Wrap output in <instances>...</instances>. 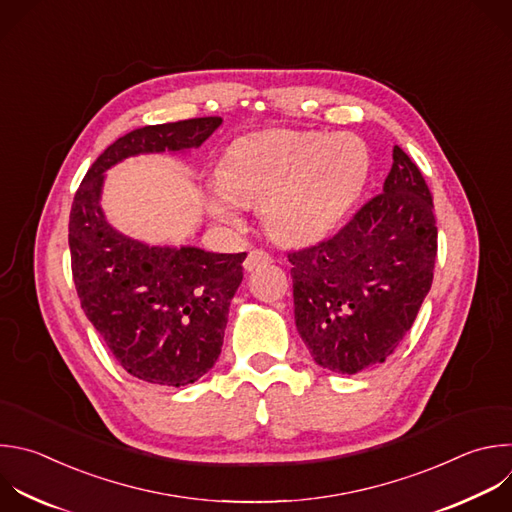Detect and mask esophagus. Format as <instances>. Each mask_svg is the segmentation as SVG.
Wrapping results in <instances>:
<instances>
[{"mask_svg":"<svg viewBox=\"0 0 512 512\" xmlns=\"http://www.w3.org/2000/svg\"><path fill=\"white\" fill-rule=\"evenodd\" d=\"M271 263V257H269V253H265L263 249H251L249 253H247V257H245V269L247 271H253V269H259V267H263V265H269Z\"/></svg>","mask_w":512,"mask_h":512,"instance_id":"34e87169","label":"esophagus"}]
</instances>
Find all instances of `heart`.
Here are the masks:
<instances>
[{"mask_svg":"<svg viewBox=\"0 0 512 512\" xmlns=\"http://www.w3.org/2000/svg\"><path fill=\"white\" fill-rule=\"evenodd\" d=\"M370 173L364 142L352 134L269 130L237 140L217 170L211 213L237 225V205L261 207L271 237L305 245L325 237L360 197Z\"/></svg>","mask_w":512,"mask_h":512,"instance_id":"heart-1","label":"heart"}]
</instances>
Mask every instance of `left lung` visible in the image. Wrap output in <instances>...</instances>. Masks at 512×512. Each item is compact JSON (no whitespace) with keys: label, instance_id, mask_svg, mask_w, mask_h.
<instances>
[{"label":"left lung","instance_id":"1","mask_svg":"<svg viewBox=\"0 0 512 512\" xmlns=\"http://www.w3.org/2000/svg\"><path fill=\"white\" fill-rule=\"evenodd\" d=\"M384 191L317 245L291 251L295 325L313 360L337 374L384 364L432 287L438 229L432 193L394 146Z\"/></svg>","mask_w":512,"mask_h":512}]
</instances>
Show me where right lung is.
Returning <instances> with one entry per match:
<instances>
[{
    "label": "right lung",
    "mask_w": 512,
    "mask_h": 512,
    "mask_svg": "<svg viewBox=\"0 0 512 512\" xmlns=\"http://www.w3.org/2000/svg\"><path fill=\"white\" fill-rule=\"evenodd\" d=\"M221 122L136 128L96 158L74 195L68 243L82 309L116 362L148 384L187 386L215 366L247 253L148 247L118 233L100 209L104 173L134 154L197 148Z\"/></svg>",
    "instance_id": "right-lung-1"
}]
</instances>
